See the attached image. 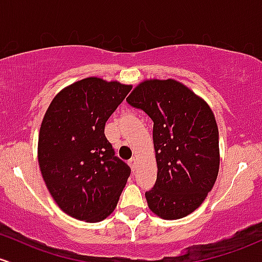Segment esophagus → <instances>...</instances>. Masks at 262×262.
Returning <instances> with one entry per match:
<instances>
[{"instance_id":"esophagus-1","label":"esophagus","mask_w":262,"mask_h":262,"mask_svg":"<svg viewBox=\"0 0 262 262\" xmlns=\"http://www.w3.org/2000/svg\"><path fill=\"white\" fill-rule=\"evenodd\" d=\"M129 165H130V168H132V170H136L137 169V164H138V159L136 157H133L132 158V159H129Z\"/></svg>"}]
</instances>
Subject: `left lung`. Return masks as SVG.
<instances>
[{
    "label": "left lung",
    "mask_w": 262,
    "mask_h": 262,
    "mask_svg": "<svg viewBox=\"0 0 262 262\" xmlns=\"http://www.w3.org/2000/svg\"><path fill=\"white\" fill-rule=\"evenodd\" d=\"M126 102L144 111L153 125L157 182L148 206L165 220L182 219L203 204L216 182L219 130L208 103L175 79H145Z\"/></svg>",
    "instance_id": "obj_1"
}]
</instances>
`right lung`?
I'll use <instances>...</instances> for the list:
<instances>
[{
  "instance_id": "right-lung-1",
  "label": "right lung",
  "mask_w": 262,
  "mask_h": 262,
  "mask_svg": "<svg viewBox=\"0 0 262 262\" xmlns=\"http://www.w3.org/2000/svg\"><path fill=\"white\" fill-rule=\"evenodd\" d=\"M130 89L88 77L63 88L43 117L39 169L53 200L74 219L98 223L109 216L130 175L104 136L105 122Z\"/></svg>"
}]
</instances>
